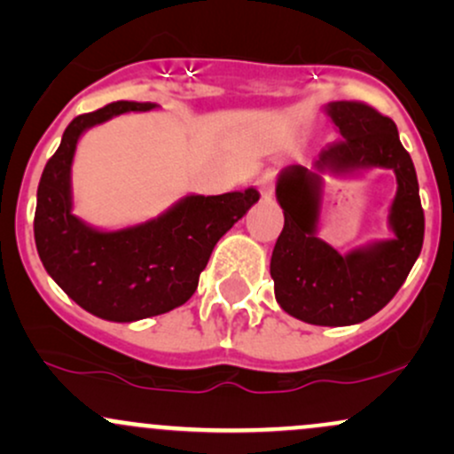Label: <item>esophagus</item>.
<instances>
[{
	"instance_id": "esophagus-1",
	"label": "esophagus",
	"mask_w": 454,
	"mask_h": 454,
	"mask_svg": "<svg viewBox=\"0 0 454 454\" xmlns=\"http://www.w3.org/2000/svg\"><path fill=\"white\" fill-rule=\"evenodd\" d=\"M256 185H258L260 194H262V196H270V194H273V190H275V175H273V173H264V175L260 176V179L256 181Z\"/></svg>"
}]
</instances>
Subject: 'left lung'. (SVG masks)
Listing matches in <instances>:
<instances>
[{"mask_svg": "<svg viewBox=\"0 0 454 454\" xmlns=\"http://www.w3.org/2000/svg\"><path fill=\"white\" fill-rule=\"evenodd\" d=\"M328 114L341 138L326 145L317 168L354 170L393 168L397 196L390 207L395 239L341 254L316 237L317 176L303 166L284 170L278 200L284 209V231L270 256V278L281 309L307 325H358L397 294L414 267L425 237V213L419 179L395 121L372 104L341 100L328 104Z\"/></svg>", "mask_w": 454, "mask_h": 454, "instance_id": "1", "label": "left lung"}]
</instances>
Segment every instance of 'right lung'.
Here are the masks:
<instances>
[{"label": "right lung", "mask_w": 454, "mask_h": 454, "mask_svg": "<svg viewBox=\"0 0 454 454\" xmlns=\"http://www.w3.org/2000/svg\"><path fill=\"white\" fill-rule=\"evenodd\" d=\"M153 102L119 100L78 114L40 176L34 237L46 273L74 303L111 322H134L181 307L196 293L213 247L258 200L256 187L185 196L158 220L100 232L72 215L70 164L87 128Z\"/></svg>", "instance_id": "add662e5"}]
</instances>
